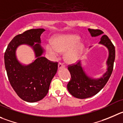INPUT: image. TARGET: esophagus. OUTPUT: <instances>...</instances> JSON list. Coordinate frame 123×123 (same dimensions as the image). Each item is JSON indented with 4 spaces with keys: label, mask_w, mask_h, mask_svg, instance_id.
I'll return each mask as SVG.
<instances>
[{
    "label": "esophagus",
    "mask_w": 123,
    "mask_h": 123,
    "mask_svg": "<svg viewBox=\"0 0 123 123\" xmlns=\"http://www.w3.org/2000/svg\"><path fill=\"white\" fill-rule=\"evenodd\" d=\"M63 68H65V66H64L63 64L62 63H58V69H60Z\"/></svg>",
    "instance_id": "1"
}]
</instances>
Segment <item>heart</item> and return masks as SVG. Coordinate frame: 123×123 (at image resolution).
<instances>
[{
  "label": "heart",
  "mask_w": 123,
  "mask_h": 123,
  "mask_svg": "<svg viewBox=\"0 0 123 123\" xmlns=\"http://www.w3.org/2000/svg\"><path fill=\"white\" fill-rule=\"evenodd\" d=\"M80 41V37L76 34L60 35L53 40L52 43H46L45 49L53 58L58 57L60 52H65V62L76 63L81 59L85 50V45Z\"/></svg>",
  "instance_id": "heart-1"
}]
</instances>
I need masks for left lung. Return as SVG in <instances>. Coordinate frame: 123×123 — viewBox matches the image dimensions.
<instances>
[{
	"label": "left lung",
	"instance_id": "1",
	"mask_svg": "<svg viewBox=\"0 0 123 123\" xmlns=\"http://www.w3.org/2000/svg\"><path fill=\"white\" fill-rule=\"evenodd\" d=\"M88 31L92 37L103 34L100 30L88 29ZM98 44L103 45L108 49L106 72L99 78H93L86 73L85 69L82 67L81 61L76 65L69 66L68 70L71 73V78L68 84L67 88L74 97L85 99L96 95L103 88L112 74L115 57V46L106 35L102 36Z\"/></svg>",
	"mask_w": 123,
	"mask_h": 123
}]
</instances>
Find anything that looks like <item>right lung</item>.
<instances>
[{
  "label": "right lung",
  "mask_w": 123,
  "mask_h": 123,
  "mask_svg": "<svg viewBox=\"0 0 123 123\" xmlns=\"http://www.w3.org/2000/svg\"><path fill=\"white\" fill-rule=\"evenodd\" d=\"M45 29H32L15 36L5 52V66L8 80L20 98L30 103L37 102L47 95L51 80L58 68L54 63L43 57L40 36ZM26 44L33 50L35 59L28 65L19 62L16 55L18 46Z\"/></svg>",
  "instance_id": "right-lung-1"
}]
</instances>
